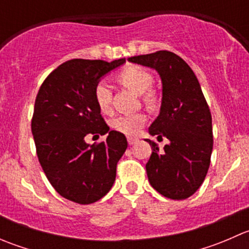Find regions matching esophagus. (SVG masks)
Segmentation results:
<instances>
[{"label": "esophagus", "instance_id": "obj_1", "mask_svg": "<svg viewBox=\"0 0 249 249\" xmlns=\"http://www.w3.org/2000/svg\"><path fill=\"white\" fill-rule=\"evenodd\" d=\"M127 142H129L130 145H132L139 142V139H136V137H127Z\"/></svg>", "mask_w": 249, "mask_h": 249}]
</instances>
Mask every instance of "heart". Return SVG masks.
Segmentation results:
<instances>
[{
  "mask_svg": "<svg viewBox=\"0 0 249 249\" xmlns=\"http://www.w3.org/2000/svg\"><path fill=\"white\" fill-rule=\"evenodd\" d=\"M119 80L123 85L129 88L137 94H143L150 88L153 83V76L149 71L140 66H130L123 70L119 74ZM94 99L97 107L104 113H109L112 109V88L108 82L105 79L99 80L94 88ZM144 100L147 104L154 105L155 96L153 92L145 94ZM147 117L144 113H134V114H124L114 118L110 122V126L118 132L134 136L140 132L144 125Z\"/></svg>",
  "mask_w": 249,
  "mask_h": 249,
  "instance_id": "obj_1",
  "label": "heart"
}]
</instances>
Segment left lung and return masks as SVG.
<instances>
[{"label": "left lung", "mask_w": 249, "mask_h": 249, "mask_svg": "<svg viewBox=\"0 0 249 249\" xmlns=\"http://www.w3.org/2000/svg\"><path fill=\"white\" fill-rule=\"evenodd\" d=\"M154 69L162 83L160 113L149 134L170 141L164 150L145 140L153 152L145 164L150 185L172 200H184L200 188L207 175L213 148L212 117L201 87L189 65L167 50L129 57Z\"/></svg>", "instance_id": "left-lung-1"}]
</instances>
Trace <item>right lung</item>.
Here are the masks:
<instances>
[{
  "instance_id": "right-lung-1",
  "label": "right lung",
  "mask_w": 249,
  "mask_h": 249,
  "mask_svg": "<svg viewBox=\"0 0 249 249\" xmlns=\"http://www.w3.org/2000/svg\"><path fill=\"white\" fill-rule=\"evenodd\" d=\"M125 59H73L46 78L35 101L31 130L39 164L54 189L80 205L99 201L112 188L126 137L109 130L94 99L96 83ZM109 134L99 145L87 134Z\"/></svg>"
}]
</instances>
